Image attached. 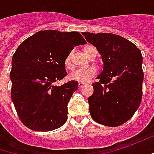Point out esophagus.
Listing matches in <instances>:
<instances>
[{"label": "esophagus", "instance_id": "1", "mask_svg": "<svg viewBox=\"0 0 154 154\" xmlns=\"http://www.w3.org/2000/svg\"><path fill=\"white\" fill-rule=\"evenodd\" d=\"M85 85V84H84V83H78V88L79 89H82Z\"/></svg>", "mask_w": 154, "mask_h": 154}]
</instances>
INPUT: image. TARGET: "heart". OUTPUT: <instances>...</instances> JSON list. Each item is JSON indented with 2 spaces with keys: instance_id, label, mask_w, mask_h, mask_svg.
<instances>
[{
  "instance_id": "heart-1",
  "label": "heart",
  "mask_w": 154,
  "mask_h": 154,
  "mask_svg": "<svg viewBox=\"0 0 154 154\" xmlns=\"http://www.w3.org/2000/svg\"><path fill=\"white\" fill-rule=\"evenodd\" d=\"M89 47L90 46L86 47L85 50H87ZM71 56H72V52H69L64 60V65L67 69L72 68V66H73ZM97 74V69L95 67L78 68L73 70L69 74V77L72 81H76V82H79V83H87V82H90L93 77H96Z\"/></svg>"
}]
</instances>
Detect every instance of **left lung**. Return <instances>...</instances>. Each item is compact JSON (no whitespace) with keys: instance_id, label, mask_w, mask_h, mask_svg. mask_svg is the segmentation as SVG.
<instances>
[{"instance_id":"obj_1","label":"left lung","mask_w":154,"mask_h":154,"mask_svg":"<svg viewBox=\"0 0 154 154\" xmlns=\"http://www.w3.org/2000/svg\"><path fill=\"white\" fill-rule=\"evenodd\" d=\"M102 57L104 68L89 97L90 113L98 124L116 127L128 121L142 97V55L135 44L120 35L82 33Z\"/></svg>"}]
</instances>
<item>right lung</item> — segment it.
Here are the masks:
<instances>
[{"label": "right lung", "mask_w": 154, "mask_h": 154, "mask_svg": "<svg viewBox=\"0 0 154 154\" xmlns=\"http://www.w3.org/2000/svg\"><path fill=\"white\" fill-rule=\"evenodd\" d=\"M86 44L76 31L41 30L23 42L12 57L11 98L21 121L33 131L61 127L68 119L69 101L78 83L54 84L67 75L64 60L78 45Z\"/></svg>", "instance_id": "right-lung-1"}]
</instances>
